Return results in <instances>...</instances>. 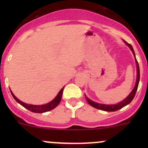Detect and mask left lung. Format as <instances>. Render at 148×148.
<instances>
[{"label": "left lung", "instance_id": "8db88e82", "mask_svg": "<svg viewBox=\"0 0 148 148\" xmlns=\"http://www.w3.org/2000/svg\"><path fill=\"white\" fill-rule=\"evenodd\" d=\"M126 43V44L130 48V49L132 50V53H133L134 56L135 57V52H134L133 49H132V46L130 45V44L127 43L126 41H125ZM135 61H136V64H137V72H138V74H137V80H136V84H135V86L134 87L133 90L131 92V93L128 95V97H127L125 99H124L122 102H121L120 103L117 104H114V105H107V104H98V103L93 102V101L90 100L89 99H88L87 97H86V101L87 102L90 104L92 107H95V108L97 109H99V110H104V111H107V112H114V111H117V110H120V109L124 107L125 106H126L127 104H130L131 102H132V99H134L135 97V95L136 94L137 92V89H138V84H139V81H140V68H139V64H138V62L137 61L136 58H135Z\"/></svg>", "mask_w": 148, "mask_h": 148}]
</instances>
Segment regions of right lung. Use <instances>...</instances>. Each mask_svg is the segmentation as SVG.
Returning a JSON list of instances; mask_svg holds the SVG:
<instances>
[{"label": "right lung", "mask_w": 148, "mask_h": 148, "mask_svg": "<svg viewBox=\"0 0 148 148\" xmlns=\"http://www.w3.org/2000/svg\"><path fill=\"white\" fill-rule=\"evenodd\" d=\"M63 90H64V87L61 89L60 92L58 93L57 96L55 97V99H53V100H52L51 102L48 103V104H43V105H33V104H26V103L19 100L17 97H16L15 95L12 93V92H11L12 96L13 97L15 100H16L17 102H18L19 104H20L21 105L23 106V107H25V108H26L27 110H30V111L32 112L43 113V112H48V111H50V110H52L53 109H54L55 107H57V105L59 104V102H61V99H62Z\"/></svg>", "instance_id": "1"}]
</instances>
